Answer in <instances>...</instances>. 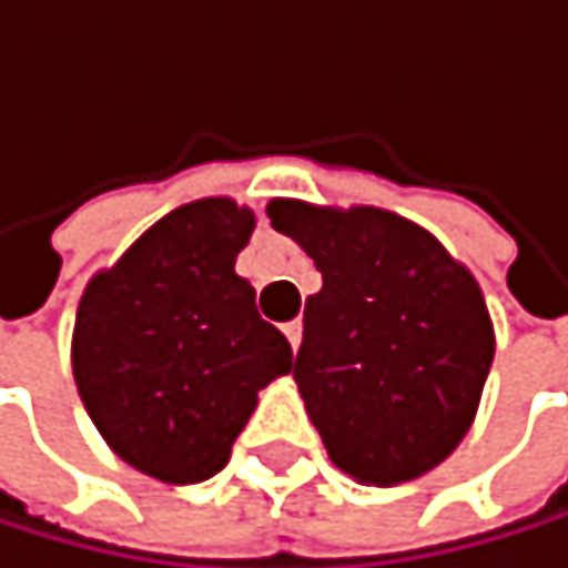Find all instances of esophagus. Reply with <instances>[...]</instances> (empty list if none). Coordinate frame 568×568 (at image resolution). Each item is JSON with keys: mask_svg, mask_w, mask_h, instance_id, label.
<instances>
[{"mask_svg": "<svg viewBox=\"0 0 568 568\" xmlns=\"http://www.w3.org/2000/svg\"><path fill=\"white\" fill-rule=\"evenodd\" d=\"M301 332H304V328H301V322H297V318L284 325V335H287V342H291V348H294V352H297V345H301Z\"/></svg>", "mask_w": 568, "mask_h": 568, "instance_id": "esophagus-1", "label": "esophagus"}]
</instances>
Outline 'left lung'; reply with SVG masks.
<instances>
[{
	"label": "left lung",
	"instance_id": "obj_1",
	"mask_svg": "<svg viewBox=\"0 0 568 568\" xmlns=\"http://www.w3.org/2000/svg\"><path fill=\"white\" fill-rule=\"evenodd\" d=\"M267 216L322 274L294 379L328 457L362 485L427 474L464 440L495 358L477 281L386 210L274 200Z\"/></svg>",
	"mask_w": 568,
	"mask_h": 568
}]
</instances>
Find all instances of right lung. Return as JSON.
Returning a JSON list of instances; mask_svg holds the SVG:
<instances>
[{
  "instance_id": "add662e5",
  "label": "right lung",
  "mask_w": 568,
  "mask_h": 568,
  "mask_svg": "<svg viewBox=\"0 0 568 568\" xmlns=\"http://www.w3.org/2000/svg\"><path fill=\"white\" fill-rule=\"evenodd\" d=\"M250 233L253 213L233 200L179 206L77 307L83 406L121 460L169 485L223 470L257 393L291 373L287 338L233 271Z\"/></svg>"
}]
</instances>
